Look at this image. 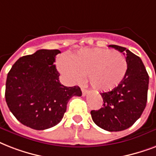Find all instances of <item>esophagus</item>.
Returning <instances> with one entry per match:
<instances>
[{
  "label": "esophagus",
  "instance_id": "34e87169",
  "mask_svg": "<svg viewBox=\"0 0 156 156\" xmlns=\"http://www.w3.org/2000/svg\"><path fill=\"white\" fill-rule=\"evenodd\" d=\"M81 91H82V94L84 95V96H85V95L87 94V93H88V90H87L86 89L83 88V87H81Z\"/></svg>",
  "mask_w": 156,
  "mask_h": 156
}]
</instances>
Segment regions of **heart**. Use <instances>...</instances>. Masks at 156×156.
<instances>
[{
	"label": "heart",
	"instance_id": "heart-1",
	"mask_svg": "<svg viewBox=\"0 0 156 156\" xmlns=\"http://www.w3.org/2000/svg\"><path fill=\"white\" fill-rule=\"evenodd\" d=\"M58 67L75 84L88 76L91 86L98 91L112 90L126 75L128 62L121 54L106 49H84L67 58L60 57Z\"/></svg>",
	"mask_w": 156,
	"mask_h": 156
}]
</instances>
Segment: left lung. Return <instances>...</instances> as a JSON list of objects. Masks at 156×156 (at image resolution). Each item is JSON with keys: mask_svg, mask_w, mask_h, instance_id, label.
<instances>
[{"mask_svg": "<svg viewBox=\"0 0 156 156\" xmlns=\"http://www.w3.org/2000/svg\"><path fill=\"white\" fill-rule=\"evenodd\" d=\"M109 46L126 55L127 72L118 86L100 94L103 107L90 113L98 127L109 132H118L131 127L142 115L147 105L149 76L139 57L124 47Z\"/></svg>", "mask_w": 156, "mask_h": 156, "instance_id": "8db88e82", "label": "left lung"}]
</instances>
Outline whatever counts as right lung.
Instances as JSON below:
<instances>
[{"label": "right lung", "mask_w": 156, "mask_h": 156, "mask_svg": "<svg viewBox=\"0 0 156 156\" xmlns=\"http://www.w3.org/2000/svg\"><path fill=\"white\" fill-rule=\"evenodd\" d=\"M58 49H39L21 57L7 75L5 101L15 118L37 130L55 126L73 96H81L79 86L67 87L59 81L54 64Z\"/></svg>", "instance_id": "obj_1"}]
</instances>
